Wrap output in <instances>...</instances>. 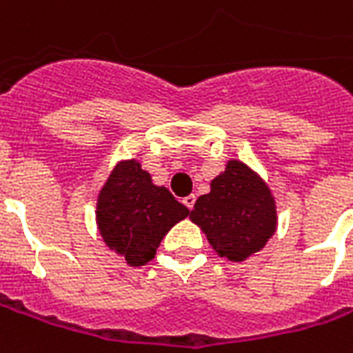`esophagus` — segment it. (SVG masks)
Masks as SVG:
<instances>
[{"label": "esophagus", "mask_w": 353, "mask_h": 353, "mask_svg": "<svg viewBox=\"0 0 353 353\" xmlns=\"http://www.w3.org/2000/svg\"><path fill=\"white\" fill-rule=\"evenodd\" d=\"M194 202H196V196H194V194H189V196L183 198L185 208H189V210H192V208H194Z\"/></svg>", "instance_id": "1"}]
</instances>
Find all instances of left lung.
I'll return each mask as SVG.
<instances>
[{"mask_svg":"<svg viewBox=\"0 0 353 353\" xmlns=\"http://www.w3.org/2000/svg\"><path fill=\"white\" fill-rule=\"evenodd\" d=\"M190 211L221 258L243 262L262 250L276 232V203L273 192L247 164L232 159L224 172L210 183Z\"/></svg>","mask_w":353,"mask_h":353,"instance_id":"left-lung-1","label":"left lung"}]
</instances>
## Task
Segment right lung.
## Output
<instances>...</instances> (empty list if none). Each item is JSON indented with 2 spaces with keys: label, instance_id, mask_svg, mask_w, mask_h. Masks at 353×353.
<instances>
[{
  "label": "right lung",
  "instance_id": "1",
  "mask_svg": "<svg viewBox=\"0 0 353 353\" xmlns=\"http://www.w3.org/2000/svg\"><path fill=\"white\" fill-rule=\"evenodd\" d=\"M187 215L183 203L153 183L137 159L117 163L97 196L99 234L132 268L153 260L163 237Z\"/></svg>",
  "mask_w": 353,
  "mask_h": 353
}]
</instances>
